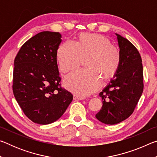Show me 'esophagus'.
I'll return each instance as SVG.
<instances>
[{
	"label": "esophagus",
	"mask_w": 157,
	"mask_h": 157,
	"mask_svg": "<svg viewBox=\"0 0 157 157\" xmlns=\"http://www.w3.org/2000/svg\"><path fill=\"white\" fill-rule=\"evenodd\" d=\"M73 99L75 100H84V98H82V97H80V96H78V95H73Z\"/></svg>",
	"instance_id": "esophagus-1"
}]
</instances>
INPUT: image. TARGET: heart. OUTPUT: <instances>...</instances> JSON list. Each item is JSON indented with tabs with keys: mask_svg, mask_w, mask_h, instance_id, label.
I'll list each match as a JSON object with an SVG mask.
<instances>
[{
	"mask_svg": "<svg viewBox=\"0 0 157 157\" xmlns=\"http://www.w3.org/2000/svg\"><path fill=\"white\" fill-rule=\"evenodd\" d=\"M85 59L86 69L69 74L63 83L66 89L81 97L93 94L100 86V79L107 81L121 64V53L107 37L95 33H82L76 43L66 41L60 45L57 60L60 71H73Z\"/></svg>",
	"mask_w": 157,
	"mask_h": 157,
	"instance_id": "heart-1",
	"label": "heart"
}]
</instances>
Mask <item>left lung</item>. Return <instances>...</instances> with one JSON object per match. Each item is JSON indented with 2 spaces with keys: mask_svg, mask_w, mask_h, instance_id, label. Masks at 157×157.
<instances>
[{
  "mask_svg": "<svg viewBox=\"0 0 157 157\" xmlns=\"http://www.w3.org/2000/svg\"><path fill=\"white\" fill-rule=\"evenodd\" d=\"M121 64L109 83L100 93L102 107L95 117L101 123L116 124L132 115L143 91L141 57L127 39L116 34Z\"/></svg>",
  "mask_w": 157,
  "mask_h": 157,
  "instance_id": "1",
  "label": "left lung"
}]
</instances>
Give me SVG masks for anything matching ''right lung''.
<instances>
[{
	"instance_id": "obj_1",
	"label": "right lung",
	"mask_w": 157,
	"mask_h": 157,
	"mask_svg": "<svg viewBox=\"0 0 157 157\" xmlns=\"http://www.w3.org/2000/svg\"><path fill=\"white\" fill-rule=\"evenodd\" d=\"M62 35L44 31L23 45L14 59L13 93L23 113L34 123L48 124L60 118L73 100L61 87L57 52Z\"/></svg>"
}]
</instances>
